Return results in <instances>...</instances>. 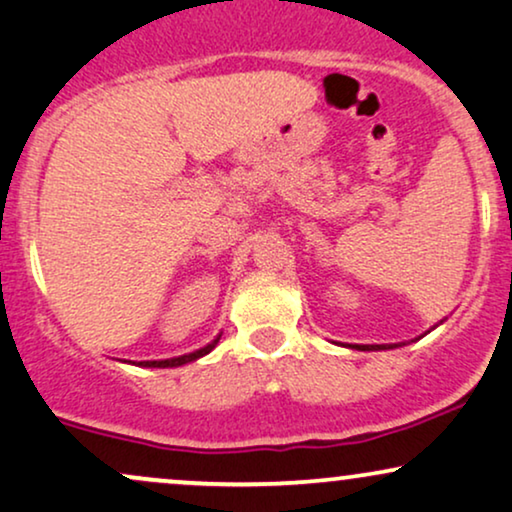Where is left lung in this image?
I'll return each instance as SVG.
<instances>
[{
	"label": "left lung",
	"instance_id": "obj_1",
	"mask_svg": "<svg viewBox=\"0 0 512 512\" xmlns=\"http://www.w3.org/2000/svg\"><path fill=\"white\" fill-rule=\"evenodd\" d=\"M353 349H361V351H377V349H391V346H382V344H365V346H361V344H356V346H353Z\"/></svg>",
	"mask_w": 512,
	"mask_h": 512
}]
</instances>
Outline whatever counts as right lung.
Here are the masks:
<instances>
[{"label": "right lung", "instance_id": "1", "mask_svg": "<svg viewBox=\"0 0 512 512\" xmlns=\"http://www.w3.org/2000/svg\"><path fill=\"white\" fill-rule=\"evenodd\" d=\"M216 342H218V339H216ZM216 342L208 344V346H204V349H199V351H194V353H187V356L168 358V361H142L140 365H147V368H175V365H185V363H189V361H197V358L206 356V353L211 351L213 346H216Z\"/></svg>", "mask_w": 512, "mask_h": 512}]
</instances>
